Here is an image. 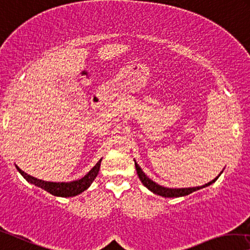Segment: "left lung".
Segmentation results:
<instances>
[{
    "instance_id": "1",
    "label": "left lung",
    "mask_w": 250,
    "mask_h": 250,
    "mask_svg": "<svg viewBox=\"0 0 250 250\" xmlns=\"http://www.w3.org/2000/svg\"><path fill=\"white\" fill-rule=\"evenodd\" d=\"M134 165H136V170H137V173H138V177H139V179L141 180L142 184H144L145 187L148 188L150 191H152L153 193H156V195H159L162 197H166V198H175V197H184V196H187L190 195V193L193 192V191H197V190L199 189H203L205 187H208V186H210L211 184H213L219 176L223 173L221 171L219 173V176H217L215 179L209 181L208 184H206L204 186H199V187H192V188H167V187H162V186L156 184V182L152 181L151 179H149L148 177H146V173L142 171V169L139 167V165L137 164L136 160H134Z\"/></svg>"
}]
</instances>
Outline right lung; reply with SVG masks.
Masks as SVG:
<instances>
[{"label":"right lung","instance_id":"add662e5","mask_svg":"<svg viewBox=\"0 0 250 250\" xmlns=\"http://www.w3.org/2000/svg\"><path fill=\"white\" fill-rule=\"evenodd\" d=\"M101 160L102 159L99 160L97 162V165L94 166V167L91 169L84 177L81 178V179L70 181V182H51V181L37 179V178L27 175V173L23 171L22 169H20L17 165H15V167H17L18 171L21 173L23 178H24L27 182L37 186V187L44 189L45 191L50 192L51 195L57 196V197H74L88 189L91 186V184L93 182V180L96 179V177L99 173V170H100Z\"/></svg>","mask_w":250,"mask_h":250}]
</instances>
